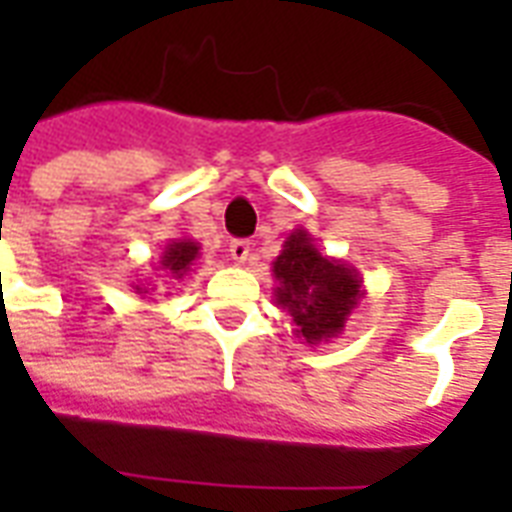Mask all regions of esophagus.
I'll return each instance as SVG.
<instances>
[{
	"label": "esophagus",
	"mask_w": 512,
	"mask_h": 512,
	"mask_svg": "<svg viewBox=\"0 0 512 512\" xmlns=\"http://www.w3.org/2000/svg\"><path fill=\"white\" fill-rule=\"evenodd\" d=\"M228 252H231V257L236 260V263H247L252 247H249L247 239H233L231 249H228Z\"/></svg>",
	"instance_id": "esophagus-1"
}]
</instances>
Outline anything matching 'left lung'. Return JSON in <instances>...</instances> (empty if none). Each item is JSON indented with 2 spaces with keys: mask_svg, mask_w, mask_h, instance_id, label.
<instances>
[{
  "mask_svg": "<svg viewBox=\"0 0 512 512\" xmlns=\"http://www.w3.org/2000/svg\"><path fill=\"white\" fill-rule=\"evenodd\" d=\"M273 273L279 279L276 303L292 313L295 332L308 342L335 337L361 295L356 271L321 257L305 231H295L284 241Z\"/></svg>",
  "mask_w": 512,
  "mask_h": 512,
  "instance_id": "obj_1",
  "label": "left lung"
}]
</instances>
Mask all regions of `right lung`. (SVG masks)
I'll use <instances>...</instances> for the list:
<instances>
[{"label": "right lung", "mask_w": 512, "mask_h": 512, "mask_svg": "<svg viewBox=\"0 0 512 512\" xmlns=\"http://www.w3.org/2000/svg\"><path fill=\"white\" fill-rule=\"evenodd\" d=\"M196 255H199V247H196V241H191V239L172 241L170 247L164 249L162 265L172 273V279H183L185 271H188L193 260H196ZM135 289H138V292H146L143 287H135Z\"/></svg>", "instance_id": "1"}]
</instances>
